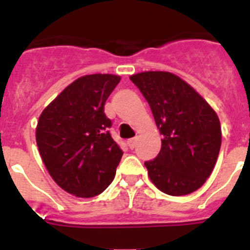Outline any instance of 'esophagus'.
<instances>
[{"instance_id":"1","label":"esophagus","mask_w":250,"mask_h":250,"mask_svg":"<svg viewBox=\"0 0 250 250\" xmlns=\"http://www.w3.org/2000/svg\"><path fill=\"white\" fill-rule=\"evenodd\" d=\"M136 143H138V139L136 138L130 139V140H127V146H129L130 149H134V147L136 146Z\"/></svg>"}]
</instances>
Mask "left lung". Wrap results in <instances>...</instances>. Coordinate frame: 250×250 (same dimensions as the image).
<instances>
[{
    "instance_id": "obj_1",
    "label": "left lung",
    "mask_w": 250,
    "mask_h": 250,
    "mask_svg": "<svg viewBox=\"0 0 250 250\" xmlns=\"http://www.w3.org/2000/svg\"><path fill=\"white\" fill-rule=\"evenodd\" d=\"M146 99L163 135L155 159L145 161L151 182L169 195H187L205 183L219 155L216 112L189 83L165 71L130 76Z\"/></svg>"
}]
</instances>
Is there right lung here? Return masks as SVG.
<instances>
[{
  "label": "right lung",
  "mask_w": 250,
  "mask_h": 250,
  "mask_svg": "<svg viewBox=\"0 0 250 250\" xmlns=\"http://www.w3.org/2000/svg\"><path fill=\"white\" fill-rule=\"evenodd\" d=\"M119 83L116 75L80 77L40 116V155L56 184L72 195H99L114 180L123 150L110 135L104 106Z\"/></svg>",
  "instance_id": "1"
}]
</instances>
